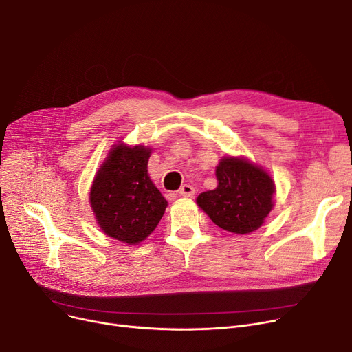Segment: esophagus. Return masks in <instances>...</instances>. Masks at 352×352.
I'll list each match as a JSON object with an SVG mask.
<instances>
[{
    "label": "esophagus",
    "mask_w": 352,
    "mask_h": 352,
    "mask_svg": "<svg viewBox=\"0 0 352 352\" xmlns=\"http://www.w3.org/2000/svg\"><path fill=\"white\" fill-rule=\"evenodd\" d=\"M178 194L182 197H192L195 194V188L188 186V184H184V186L178 190Z\"/></svg>",
    "instance_id": "esophagus-1"
}]
</instances>
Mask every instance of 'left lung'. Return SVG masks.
I'll use <instances>...</instances> for the list:
<instances>
[{
    "mask_svg": "<svg viewBox=\"0 0 352 352\" xmlns=\"http://www.w3.org/2000/svg\"><path fill=\"white\" fill-rule=\"evenodd\" d=\"M218 187L198 195V206L212 223L234 234L260 228L272 208L271 177L241 158H224L217 166Z\"/></svg>",
    "mask_w": 352,
    "mask_h": 352,
    "instance_id": "obj_1",
    "label": "left lung"
}]
</instances>
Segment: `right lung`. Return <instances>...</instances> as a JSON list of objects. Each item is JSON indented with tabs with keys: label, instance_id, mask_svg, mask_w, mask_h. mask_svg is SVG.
Returning a JSON list of instances; mask_svg holds the SVG:
<instances>
[{
	"label": "right lung",
	"instance_id": "1",
	"mask_svg": "<svg viewBox=\"0 0 352 352\" xmlns=\"http://www.w3.org/2000/svg\"><path fill=\"white\" fill-rule=\"evenodd\" d=\"M150 153L124 144L113 148L91 187V207L101 230L129 245L150 235L166 208L146 173Z\"/></svg>",
	"mask_w": 352,
	"mask_h": 352
}]
</instances>
